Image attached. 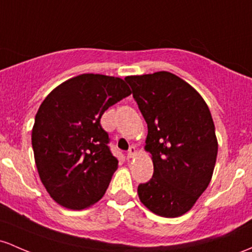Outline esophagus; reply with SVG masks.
I'll list each match as a JSON object with an SVG mask.
<instances>
[{
  "label": "esophagus",
  "mask_w": 252,
  "mask_h": 252,
  "mask_svg": "<svg viewBox=\"0 0 252 252\" xmlns=\"http://www.w3.org/2000/svg\"><path fill=\"white\" fill-rule=\"evenodd\" d=\"M135 154H136V148L134 147V146H131L130 148H129L128 153H126V157H128V159H130V158H134Z\"/></svg>",
  "instance_id": "obj_1"
}]
</instances>
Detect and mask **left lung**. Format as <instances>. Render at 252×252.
Instances as JSON below:
<instances>
[{
  "instance_id": "obj_1",
  "label": "left lung",
  "mask_w": 252,
  "mask_h": 252,
  "mask_svg": "<svg viewBox=\"0 0 252 252\" xmlns=\"http://www.w3.org/2000/svg\"><path fill=\"white\" fill-rule=\"evenodd\" d=\"M148 126L145 149L153 160L151 181L137 188L154 214H185L207 189L218 156L208 105L183 79L168 71L126 76Z\"/></svg>"
}]
</instances>
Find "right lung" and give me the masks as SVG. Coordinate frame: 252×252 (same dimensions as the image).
I'll use <instances>...</instances> for the list:
<instances>
[{"label": "right lung", "mask_w": 252, "mask_h": 252, "mask_svg": "<svg viewBox=\"0 0 252 252\" xmlns=\"http://www.w3.org/2000/svg\"><path fill=\"white\" fill-rule=\"evenodd\" d=\"M131 91L124 80L81 74L57 86L38 109L32 147L41 183L62 207L81 211L104 196L118 167L103 113Z\"/></svg>", "instance_id": "right-lung-1"}]
</instances>
